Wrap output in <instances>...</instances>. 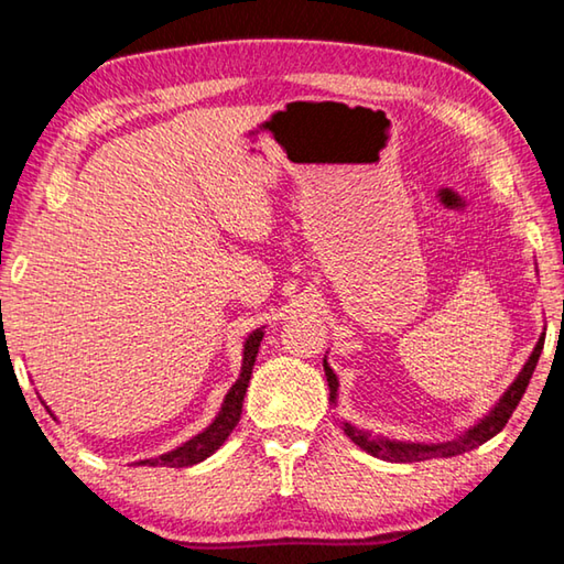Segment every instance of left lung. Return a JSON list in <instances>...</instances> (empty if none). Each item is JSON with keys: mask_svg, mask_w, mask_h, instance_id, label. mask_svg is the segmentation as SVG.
<instances>
[{"mask_svg": "<svg viewBox=\"0 0 564 564\" xmlns=\"http://www.w3.org/2000/svg\"><path fill=\"white\" fill-rule=\"evenodd\" d=\"M542 346H545V338L538 340V346H534L530 360L524 362V368L520 370L518 380H514V383L508 388V393L500 398V403L490 410V415H485L480 423L470 427V431H467L460 441L431 443V445L398 443V441H386V437H376L366 431H358V427H352L350 423H343V433H346L352 443L360 445L366 453L380 457V460H390V463H420V460H431V457H453V455L473 451V447L488 443L490 437L498 435L502 427L508 425L512 410L518 408V403L524 395V390H528V383L534 373V366H538V360H540ZM323 370H326V378H328L330 400H336L338 378H336V373H333L326 360H323Z\"/></svg>", "mask_w": 564, "mask_h": 564, "instance_id": "left-lung-1", "label": "left lung"}]
</instances>
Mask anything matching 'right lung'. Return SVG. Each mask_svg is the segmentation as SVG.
<instances>
[{"mask_svg": "<svg viewBox=\"0 0 564 564\" xmlns=\"http://www.w3.org/2000/svg\"><path fill=\"white\" fill-rule=\"evenodd\" d=\"M263 340V330H253L251 336L246 338V346H243V366H241V376H238L236 383L228 390V395L221 405V413L214 420L212 425L206 427L204 433H198L196 437H191L188 443H184L176 451H171L161 457H151V460H141L139 465H149V467H156V465H166V467H188V465H196L206 460L208 455H214L218 447L224 445V441L231 431L236 427L238 420H241V408H243V395H246V388H248V380H251L253 373V362L256 356H259V346Z\"/></svg>", "mask_w": 564, "mask_h": 564, "instance_id": "1", "label": "right lung"}]
</instances>
